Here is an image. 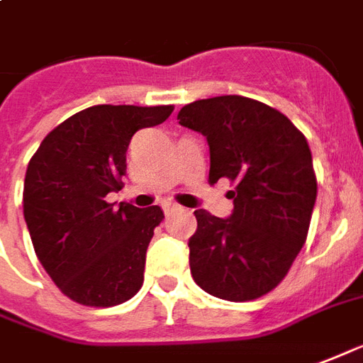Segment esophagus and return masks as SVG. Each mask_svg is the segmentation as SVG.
Here are the masks:
<instances>
[{
  "mask_svg": "<svg viewBox=\"0 0 363 363\" xmlns=\"http://www.w3.org/2000/svg\"><path fill=\"white\" fill-rule=\"evenodd\" d=\"M162 208H164V213H166V214H170L172 211H178L179 205H176V203H172V201H168V203H164Z\"/></svg>",
  "mask_w": 363,
  "mask_h": 363,
  "instance_id": "34e87169",
  "label": "esophagus"
}]
</instances>
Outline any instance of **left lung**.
Wrapping results in <instances>:
<instances>
[{
    "label": "left lung",
    "mask_w": 363,
    "mask_h": 363,
    "mask_svg": "<svg viewBox=\"0 0 363 363\" xmlns=\"http://www.w3.org/2000/svg\"><path fill=\"white\" fill-rule=\"evenodd\" d=\"M178 120L207 137L211 184L236 185L228 218L195 211L193 280L222 300L261 298L286 277L308 238L317 197L308 141L284 113L236 94L195 100Z\"/></svg>",
    "instance_id": "obj_1"
}]
</instances>
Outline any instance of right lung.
Listing matches in <instances>:
<instances>
[{
  "label": "right lung",
  "instance_id": "add662e5",
  "mask_svg": "<svg viewBox=\"0 0 363 363\" xmlns=\"http://www.w3.org/2000/svg\"><path fill=\"white\" fill-rule=\"evenodd\" d=\"M172 110L92 106L50 131L28 162L26 228L50 279L77 303L112 308L143 286L147 247L162 208L123 203L113 208L106 195L123 185L131 137L162 123Z\"/></svg>",
  "mask_w": 363,
  "mask_h": 363
}]
</instances>
